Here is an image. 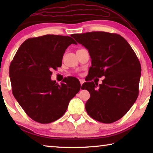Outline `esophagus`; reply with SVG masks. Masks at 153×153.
Returning <instances> with one entry per match:
<instances>
[{
	"mask_svg": "<svg viewBox=\"0 0 153 153\" xmlns=\"http://www.w3.org/2000/svg\"><path fill=\"white\" fill-rule=\"evenodd\" d=\"M84 82H85V80H84V79H79V82H80V84H81V86H82V85L83 84V83H84Z\"/></svg>",
	"mask_w": 153,
	"mask_h": 153,
	"instance_id": "1",
	"label": "esophagus"
}]
</instances>
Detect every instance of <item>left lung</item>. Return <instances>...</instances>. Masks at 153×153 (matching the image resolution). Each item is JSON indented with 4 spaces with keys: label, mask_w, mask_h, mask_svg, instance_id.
Masks as SVG:
<instances>
[{
    "label": "left lung",
    "mask_w": 153,
    "mask_h": 153,
    "mask_svg": "<svg viewBox=\"0 0 153 153\" xmlns=\"http://www.w3.org/2000/svg\"><path fill=\"white\" fill-rule=\"evenodd\" d=\"M71 36L88 50L92 59L90 77L82 86L90 94L85 105L88 114L105 123L120 120L139 93L141 65L135 52L117 33L91 32ZM102 76L105 77L101 85L89 82Z\"/></svg>",
    "instance_id": "obj_1"
}]
</instances>
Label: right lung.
<instances>
[{
	"label": "right lung",
	"instance_id": "obj_1",
	"mask_svg": "<svg viewBox=\"0 0 153 153\" xmlns=\"http://www.w3.org/2000/svg\"><path fill=\"white\" fill-rule=\"evenodd\" d=\"M76 42L66 36L45 35L28 38L20 46L9 67L12 92L25 113L40 123L53 122L65 113L80 90L76 77L59 85L52 70L61 66L65 51Z\"/></svg>",
	"mask_w": 153,
	"mask_h": 153
}]
</instances>
